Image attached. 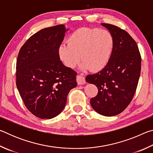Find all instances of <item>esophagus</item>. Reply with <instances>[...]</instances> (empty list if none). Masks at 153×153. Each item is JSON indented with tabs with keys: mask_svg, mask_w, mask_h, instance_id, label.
<instances>
[{
	"mask_svg": "<svg viewBox=\"0 0 153 153\" xmlns=\"http://www.w3.org/2000/svg\"><path fill=\"white\" fill-rule=\"evenodd\" d=\"M77 83L78 85H83L86 83V81H85V78L82 76H77Z\"/></svg>",
	"mask_w": 153,
	"mask_h": 153,
	"instance_id": "1",
	"label": "esophagus"
}]
</instances>
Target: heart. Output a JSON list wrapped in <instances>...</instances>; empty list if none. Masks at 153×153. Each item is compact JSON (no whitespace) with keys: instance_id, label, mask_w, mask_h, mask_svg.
Returning <instances> with one entry per match:
<instances>
[{"instance_id":"heart-1","label":"heart","mask_w":153,"mask_h":153,"mask_svg":"<svg viewBox=\"0 0 153 153\" xmlns=\"http://www.w3.org/2000/svg\"><path fill=\"white\" fill-rule=\"evenodd\" d=\"M114 46L113 36L107 30L81 27L59 46V57L65 65L74 68L80 61L82 69L92 71L102 69L108 64Z\"/></svg>"}]
</instances>
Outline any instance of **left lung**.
Listing matches in <instances>:
<instances>
[{
	"mask_svg": "<svg viewBox=\"0 0 153 153\" xmlns=\"http://www.w3.org/2000/svg\"><path fill=\"white\" fill-rule=\"evenodd\" d=\"M101 25L113 36V53L105 68L88 75L86 81L98 90L90 100L92 107L100 115L111 117L122 112L132 100L140 75L141 56L128 32L114 25Z\"/></svg>",
	"mask_w": 153,
	"mask_h": 153,
	"instance_id": "left-lung-1",
	"label": "left lung"
}]
</instances>
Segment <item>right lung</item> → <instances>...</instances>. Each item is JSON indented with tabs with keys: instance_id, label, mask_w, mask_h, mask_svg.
Masks as SVG:
<instances>
[{
	"instance_id": "1",
	"label": "right lung",
	"mask_w": 153,
	"mask_h": 153,
	"mask_svg": "<svg viewBox=\"0 0 153 153\" xmlns=\"http://www.w3.org/2000/svg\"><path fill=\"white\" fill-rule=\"evenodd\" d=\"M65 25L45 28L25 42L16 65V85L25 107L40 119L57 116L66 105L69 91L77 86V73L60 60L58 49Z\"/></svg>"
}]
</instances>
